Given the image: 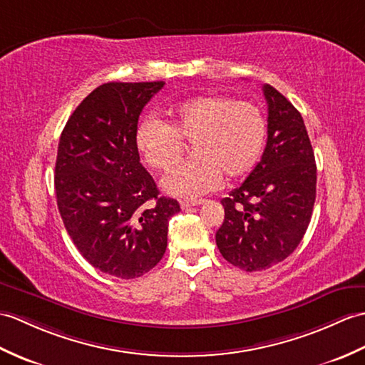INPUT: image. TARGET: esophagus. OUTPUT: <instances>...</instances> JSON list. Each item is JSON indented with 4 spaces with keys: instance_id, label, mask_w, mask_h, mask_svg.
Instances as JSON below:
<instances>
[{
    "instance_id": "obj_1",
    "label": "esophagus",
    "mask_w": 365,
    "mask_h": 365,
    "mask_svg": "<svg viewBox=\"0 0 365 365\" xmlns=\"http://www.w3.org/2000/svg\"><path fill=\"white\" fill-rule=\"evenodd\" d=\"M202 203H203L202 199H199V200H182V202H180V207H182L183 210H186V208H191V207L202 205Z\"/></svg>"
}]
</instances>
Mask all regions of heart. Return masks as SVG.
<instances>
[{
  "label": "heart",
  "mask_w": 365,
  "mask_h": 365,
  "mask_svg": "<svg viewBox=\"0 0 365 365\" xmlns=\"http://www.w3.org/2000/svg\"><path fill=\"white\" fill-rule=\"evenodd\" d=\"M267 141V120L247 101L222 95L186 99L171 110V124L148 116L135 132V146L152 169L169 171L192 144L196 160L163 177L162 188L175 197L197 199L217 190L224 175L238 180L257 168Z\"/></svg>",
  "instance_id": "1"
}]
</instances>
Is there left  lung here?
<instances>
[{
	"label": "left lung",
	"instance_id": "8db88e82",
	"mask_svg": "<svg viewBox=\"0 0 365 365\" xmlns=\"http://www.w3.org/2000/svg\"><path fill=\"white\" fill-rule=\"evenodd\" d=\"M267 143L261 162L221 203L224 222L216 244L230 264L257 272L297 249L316 200L314 150L300 112L274 87L264 86Z\"/></svg>",
	"mask_w": 365,
	"mask_h": 365
}]
</instances>
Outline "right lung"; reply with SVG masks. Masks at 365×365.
I'll return each mask as SVG.
<instances>
[{
  "label": "right lung",
  "instance_id": "obj_1",
  "mask_svg": "<svg viewBox=\"0 0 365 365\" xmlns=\"http://www.w3.org/2000/svg\"><path fill=\"white\" fill-rule=\"evenodd\" d=\"M165 82H108L74 110L56 160L58 213L81 255L116 278L141 277L163 258L179 202L160 197L135 146L138 118Z\"/></svg>",
  "mask_w": 365,
  "mask_h": 365
}]
</instances>
